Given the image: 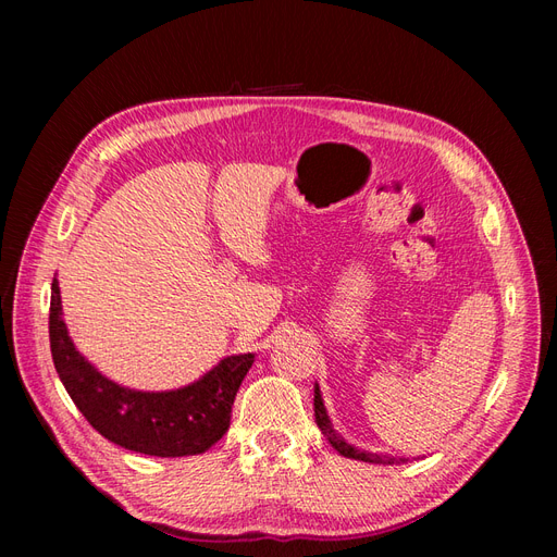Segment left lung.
Instances as JSON below:
<instances>
[{"label": "left lung", "mask_w": 557, "mask_h": 557, "mask_svg": "<svg viewBox=\"0 0 557 557\" xmlns=\"http://www.w3.org/2000/svg\"><path fill=\"white\" fill-rule=\"evenodd\" d=\"M313 411H315V423L327 436V442L332 444L334 450H339L344 458H352V460H362V462H374V465H404L409 462L407 458H393V455H379V453H369L362 448H356L352 444H348L344 436L332 428V420L325 411V404H323V395H320V387L318 383L313 385Z\"/></svg>", "instance_id": "8db88e82"}]
</instances>
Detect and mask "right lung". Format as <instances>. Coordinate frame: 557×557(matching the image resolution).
<instances>
[{"instance_id": "add662e5", "label": "right lung", "mask_w": 557, "mask_h": 557, "mask_svg": "<svg viewBox=\"0 0 557 557\" xmlns=\"http://www.w3.org/2000/svg\"><path fill=\"white\" fill-rule=\"evenodd\" d=\"M48 334L60 381L88 423L104 440L156 458L199 455L223 440L234 397L256 360L252 352L223 358L178 391L144 393L117 385L76 350L62 320L58 278L50 285Z\"/></svg>"}]
</instances>
